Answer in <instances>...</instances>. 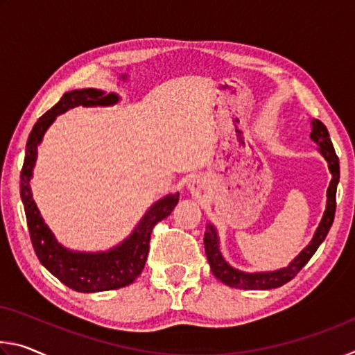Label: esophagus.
I'll list each match as a JSON object with an SVG mask.
<instances>
[{
	"instance_id": "esophagus-1",
	"label": "esophagus",
	"mask_w": 355,
	"mask_h": 355,
	"mask_svg": "<svg viewBox=\"0 0 355 355\" xmlns=\"http://www.w3.org/2000/svg\"><path fill=\"white\" fill-rule=\"evenodd\" d=\"M188 189L191 192V196L196 197V199H199V200L205 199L207 183H205V180H203V178L192 177L188 182Z\"/></svg>"
}]
</instances>
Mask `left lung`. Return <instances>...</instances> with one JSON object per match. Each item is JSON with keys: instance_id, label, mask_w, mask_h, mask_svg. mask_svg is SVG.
I'll list each match as a JSON object with an SVG mask.
<instances>
[{"instance_id": "left-lung-1", "label": "left lung", "mask_w": 355, "mask_h": 355, "mask_svg": "<svg viewBox=\"0 0 355 355\" xmlns=\"http://www.w3.org/2000/svg\"><path fill=\"white\" fill-rule=\"evenodd\" d=\"M311 141L316 142L318 152L322 155V158L327 161L329 171L332 173V180H330L327 188V203L326 209H324L322 219L318 225L316 232L307 248H304L302 252L291 260V263L285 268L275 269V271H266V272H244L239 269L230 266L222 257L219 249V235L218 230L213 224H207L205 236H203V244H205V254L208 258L209 268L211 272L219 279L222 284H225L232 288H239V290H272V288H279L285 285L286 282L296 277V274L302 269L305 264L320 248L321 243L326 239L327 233L332 227V222L335 218V196H336V186L340 182V163L338 156H336L332 141L329 137V131L326 125L320 120H311Z\"/></svg>"}]
</instances>
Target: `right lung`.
<instances>
[{
    "label": "right lung",
    "instance_id": "1",
    "mask_svg": "<svg viewBox=\"0 0 355 355\" xmlns=\"http://www.w3.org/2000/svg\"><path fill=\"white\" fill-rule=\"evenodd\" d=\"M119 101L120 97L117 94H107L92 87L65 92L61 100L37 120L26 142L25 163L20 173V196L25 207L33 248L39 261L48 271L61 280L65 286L78 293L119 290V288L133 284L146 266L152 228L156 222L163 220L172 213L180 197L178 192H175L155 202L142 216L131 235L105 252H80L64 248L53 235L50 227L45 224L33 199L29 182H31L35 161H37V148L46 130L51 127L58 116L67 112L71 107L114 106Z\"/></svg>",
    "mask_w": 355,
    "mask_h": 355
}]
</instances>
